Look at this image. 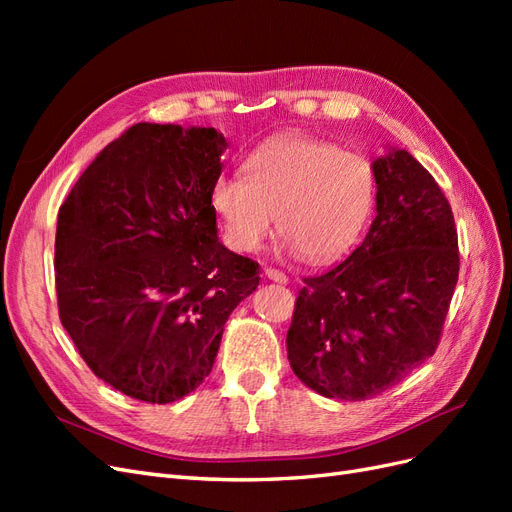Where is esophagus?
I'll return each instance as SVG.
<instances>
[{
	"label": "esophagus",
	"mask_w": 512,
	"mask_h": 512,
	"mask_svg": "<svg viewBox=\"0 0 512 512\" xmlns=\"http://www.w3.org/2000/svg\"><path fill=\"white\" fill-rule=\"evenodd\" d=\"M265 275L269 277L271 282H277V284H288V275H286V273H282L280 269L267 267V269H265Z\"/></svg>",
	"instance_id": "esophagus-1"
}]
</instances>
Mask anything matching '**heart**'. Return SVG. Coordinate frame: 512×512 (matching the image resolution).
Returning <instances> with one entry per match:
<instances>
[{"label":"heart","instance_id":"obj_1","mask_svg":"<svg viewBox=\"0 0 512 512\" xmlns=\"http://www.w3.org/2000/svg\"><path fill=\"white\" fill-rule=\"evenodd\" d=\"M243 168L245 177L226 173L211 188L224 237L237 252H256L280 224L292 254L333 262L361 239L376 205L371 162L320 138H273Z\"/></svg>","mask_w":512,"mask_h":512}]
</instances>
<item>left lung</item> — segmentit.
Segmentation results:
<instances>
[{
    "label": "left lung",
    "instance_id": "8db88e82",
    "mask_svg": "<svg viewBox=\"0 0 512 512\" xmlns=\"http://www.w3.org/2000/svg\"><path fill=\"white\" fill-rule=\"evenodd\" d=\"M376 218L331 271L305 277L286 335L297 378L324 397L363 401L436 352L459 277L451 205L406 149L374 160Z\"/></svg>",
    "mask_w": 512,
    "mask_h": 512
}]
</instances>
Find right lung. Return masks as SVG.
<instances>
[{"mask_svg":"<svg viewBox=\"0 0 512 512\" xmlns=\"http://www.w3.org/2000/svg\"><path fill=\"white\" fill-rule=\"evenodd\" d=\"M226 138L136 123L100 151L57 213L59 320L94 374L170 404L205 382L260 267L226 250L211 205Z\"/></svg>","mask_w":512,"mask_h":512,"instance_id":"obj_1","label":"right lung"}]
</instances>
